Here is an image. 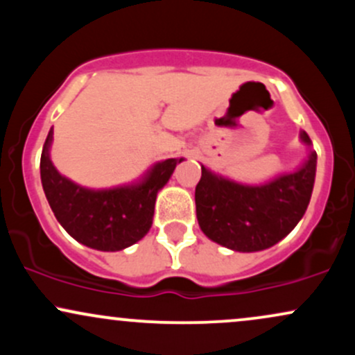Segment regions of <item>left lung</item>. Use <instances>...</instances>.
Segmentation results:
<instances>
[{
	"label": "left lung",
	"mask_w": 355,
	"mask_h": 355,
	"mask_svg": "<svg viewBox=\"0 0 355 355\" xmlns=\"http://www.w3.org/2000/svg\"><path fill=\"white\" fill-rule=\"evenodd\" d=\"M300 140L311 146L305 132ZM317 153L295 172L282 173L263 185H243L202 165L195 189L198 225L203 234L235 252H259L287 237L307 210L315 180Z\"/></svg>",
	"instance_id": "8db88e82"
}]
</instances>
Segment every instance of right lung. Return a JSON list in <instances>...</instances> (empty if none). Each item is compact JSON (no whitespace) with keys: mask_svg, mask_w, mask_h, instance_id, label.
<instances>
[{"mask_svg":"<svg viewBox=\"0 0 355 355\" xmlns=\"http://www.w3.org/2000/svg\"><path fill=\"white\" fill-rule=\"evenodd\" d=\"M53 130L43 145L40 173L53 214L73 239L89 248L116 252L148 234L157 193L183 158L158 162L140 180L113 189L93 190L63 177L51 164Z\"/></svg>","mask_w":355,"mask_h":355,"instance_id":"add662e5","label":"right lung"}]
</instances>
